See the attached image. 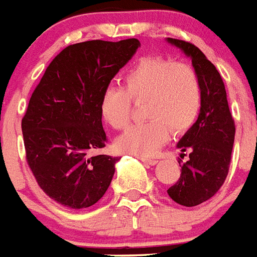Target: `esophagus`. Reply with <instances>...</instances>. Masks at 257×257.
I'll return each instance as SVG.
<instances>
[{
	"label": "esophagus",
	"instance_id": "obj_1",
	"mask_svg": "<svg viewBox=\"0 0 257 257\" xmlns=\"http://www.w3.org/2000/svg\"><path fill=\"white\" fill-rule=\"evenodd\" d=\"M139 160L140 161H143L144 164H148V165H156V164H157V160H155V159H147V157H139Z\"/></svg>",
	"mask_w": 257,
	"mask_h": 257
}]
</instances>
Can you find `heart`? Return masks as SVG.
I'll list each match as a JSON object with an SVG mask.
<instances>
[{"label": "heart", "instance_id": "b5f03b06", "mask_svg": "<svg viewBox=\"0 0 257 257\" xmlns=\"http://www.w3.org/2000/svg\"><path fill=\"white\" fill-rule=\"evenodd\" d=\"M143 102L147 118L128 127L115 146L123 153L151 156L174 135L187 133L195 124L203 105L200 78L191 65L162 57L138 61L123 76L122 87H107L100 98L102 119L115 130H123L133 102Z\"/></svg>", "mask_w": 257, "mask_h": 257}]
</instances>
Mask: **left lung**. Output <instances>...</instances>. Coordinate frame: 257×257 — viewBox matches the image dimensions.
Here are the masks:
<instances>
[{
    "label": "left lung",
    "mask_w": 257,
    "mask_h": 257,
    "mask_svg": "<svg viewBox=\"0 0 257 257\" xmlns=\"http://www.w3.org/2000/svg\"><path fill=\"white\" fill-rule=\"evenodd\" d=\"M168 41L191 57L192 66L200 78L203 105L194 126L179 140L182 157L181 177L168 190L175 203L195 207L217 194L226 179L231 160L235 123L230 113L226 89L214 65L194 44L168 37Z\"/></svg>",
    "instance_id": "8db88e82"
}]
</instances>
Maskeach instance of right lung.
I'll list each match as a JSON object with an SVG mask.
<instances>
[{
	"mask_svg": "<svg viewBox=\"0 0 257 257\" xmlns=\"http://www.w3.org/2000/svg\"><path fill=\"white\" fill-rule=\"evenodd\" d=\"M140 43L91 40L66 47L49 63L22 118L26 159L50 199L72 209L97 203L118 157L92 155L107 142L100 98Z\"/></svg>",
	"mask_w": 257,
	"mask_h": 257,
	"instance_id": "1",
	"label": "right lung"
}]
</instances>
